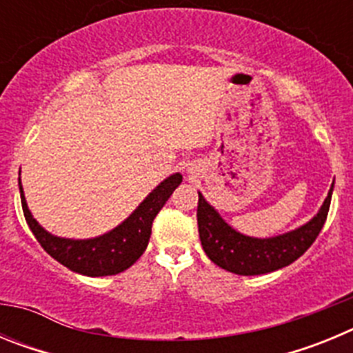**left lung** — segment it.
Returning a JSON list of instances; mask_svg holds the SVG:
<instances>
[{"instance_id":"8db88e82","label":"left lung","mask_w":353,"mask_h":353,"mask_svg":"<svg viewBox=\"0 0 353 353\" xmlns=\"http://www.w3.org/2000/svg\"><path fill=\"white\" fill-rule=\"evenodd\" d=\"M334 182L325 201L310 223L270 239H254L233 230L198 192V232L203 251L217 267L239 276L274 272L301 258L322 232L329 214Z\"/></svg>"}]
</instances>
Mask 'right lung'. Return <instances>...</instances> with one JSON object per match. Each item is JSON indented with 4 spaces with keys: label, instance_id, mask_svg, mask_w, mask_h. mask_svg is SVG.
I'll use <instances>...</instances> for the list:
<instances>
[{
    "label": "right lung",
    "instance_id": "obj_1",
    "mask_svg": "<svg viewBox=\"0 0 353 353\" xmlns=\"http://www.w3.org/2000/svg\"><path fill=\"white\" fill-rule=\"evenodd\" d=\"M182 182V174L174 173L168 176L164 182L159 183L154 191L150 192L143 203L114 230L104 233L95 239H61L46 232L37 219H33L26 198H24L23 185L19 179V191H21V203H23L24 217L43 251L51 254L56 261H60L72 272L83 274L90 277L114 276L127 270L130 265L139 260L150 235H152V223L166 203L173 191Z\"/></svg>",
    "mask_w": 353,
    "mask_h": 353
}]
</instances>
